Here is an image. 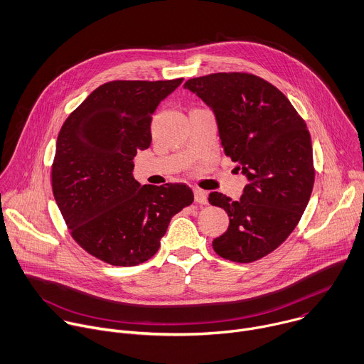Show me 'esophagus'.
I'll use <instances>...</instances> for the list:
<instances>
[{
    "label": "esophagus",
    "mask_w": 364,
    "mask_h": 364,
    "mask_svg": "<svg viewBox=\"0 0 364 364\" xmlns=\"http://www.w3.org/2000/svg\"><path fill=\"white\" fill-rule=\"evenodd\" d=\"M193 195H195V200H196L198 203L205 205V203L208 202V193H206L205 191L196 188V189H193Z\"/></svg>",
    "instance_id": "1"
}]
</instances>
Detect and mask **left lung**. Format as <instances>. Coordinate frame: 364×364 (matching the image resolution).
Segmentation results:
<instances>
[{"label": "left lung", "mask_w": 364, "mask_h": 364, "mask_svg": "<svg viewBox=\"0 0 364 364\" xmlns=\"http://www.w3.org/2000/svg\"><path fill=\"white\" fill-rule=\"evenodd\" d=\"M185 89L213 110L225 155L250 181L238 200L209 193L230 216L213 251L240 264L261 259L294 231L310 200L316 171L307 124L275 86L250 73H213Z\"/></svg>", "instance_id": "8db88e82"}]
</instances>
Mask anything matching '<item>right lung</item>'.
Segmentation results:
<instances>
[{"mask_svg":"<svg viewBox=\"0 0 364 364\" xmlns=\"http://www.w3.org/2000/svg\"><path fill=\"white\" fill-rule=\"evenodd\" d=\"M182 80L105 83L60 129L54 199L73 240L110 265L152 258L172 216L193 202L183 183L140 185L132 173L137 151L151 146L154 112Z\"/></svg>","mask_w":364,"mask_h":364,"instance_id":"right-lung-1","label":"right lung"}]
</instances>
